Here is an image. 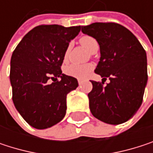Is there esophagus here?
Masks as SVG:
<instances>
[{"mask_svg":"<svg viewBox=\"0 0 153 153\" xmlns=\"http://www.w3.org/2000/svg\"><path fill=\"white\" fill-rule=\"evenodd\" d=\"M78 82H79V85H81V84L84 82V80H83V79H78Z\"/></svg>","mask_w":153,"mask_h":153,"instance_id":"1","label":"esophagus"}]
</instances>
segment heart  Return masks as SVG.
Masks as SVG:
<instances>
[{"instance_id":"b5f03b06","label":"heart","mask_w":153,"mask_h":153,"mask_svg":"<svg viewBox=\"0 0 153 153\" xmlns=\"http://www.w3.org/2000/svg\"><path fill=\"white\" fill-rule=\"evenodd\" d=\"M79 43L83 47H85L89 52L95 53L98 49V42L97 41L89 35H83L79 38ZM70 50V46L66 48L65 54H64V61L65 62L68 58V54ZM94 66L91 64H86V65H76L72 64L65 68V73L68 76L77 78V79H85L90 74V73L93 71Z\"/></svg>"}]
</instances>
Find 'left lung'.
<instances>
[{"mask_svg": "<svg viewBox=\"0 0 153 153\" xmlns=\"http://www.w3.org/2000/svg\"><path fill=\"white\" fill-rule=\"evenodd\" d=\"M81 32L97 41L101 53L95 73L103 80H90V111L108 124L124 123L134 116L143 102L148 79L146 52L137 37L117 23H93L81 26ZM107 77L110 83L104 86Z\"/></svg>", "mask_w": 153, "mask_h": 153, "instance_id": "left-lung-1", "label": "left lung"}]
</instances>
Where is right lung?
<instances>
[{
	"label": "right lung",
	"instance_id": "obj_1",
	"mask_svg": "<svg viewBox=\"0 0 153 153\" xmlns=\"http://www.w3.org/2000/svg\"><path fill=\"white\" fill-rule=\"evenodd\" d=\"M80 28L38 25L24 36L12 53V100L24 120L37 129L50 128L63 120L66 96L79 85L77 79L62 74L61 66L69 42Z\"/></svg>",
	"mask_w": 153,
	"mask_h": 153
}]
</instances>
